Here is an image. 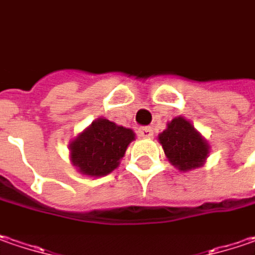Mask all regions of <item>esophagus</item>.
<instances>
[{"label":"esophagus","instance_id":"esophagus-1","mask_svg":"<svg viewBox=\"0 0 255 255\" xmlns=\"http://www.w3.org/2000/svg\"><path fill=\"white\" fill-rule=\"evenodd\" d=\"M139 134H140L142 137L150 139V137H153V130H152V128H140V129H139Z\"/></svg>","mask_w":255,"mask_h":255}]
</instances>
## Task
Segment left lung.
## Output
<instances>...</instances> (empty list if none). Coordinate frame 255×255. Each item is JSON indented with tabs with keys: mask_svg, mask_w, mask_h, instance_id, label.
I'll use <instances>...</instances> for the list:
<instances>
[{
	"mask_svg": "<svg viewBox=\"0 0 255 255\" xmlns=\"http://www.w3.org/2000/svg\"><path fill=\"white\" fill-rule=\"evenodd\" d=\"M158 140L168 160L181 172L204 166L210 156L208 140L182 116L168 122L166 129L158 134Z\"/></svg>",
	"mask_w": 255,
	"mask_h": 255,
	"instance_id": "8db88e82",
	"label": "left lung"
}]
</instances>
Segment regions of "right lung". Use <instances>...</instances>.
I'll return each mask as SVG.
<instances>
[{
  "mask_svg": "<svg viewBox=\"0 0 255 255\" xmlns=\"http://www.w3.org/2000/svg\"><path fill=\"white\" fill-rule=\"evenodd\" d=\"M134 137L132 129L99 118L70 142L71 163L86 176L100 178L109 175L119 166Z\"/></svg>",
  "mask_w": 255,
  "mask_h": 255,
  "instance_id": "obj_1",
  "label": "right lung"
}]
</instances>
